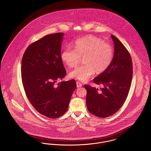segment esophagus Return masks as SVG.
Segmentation results:
<instances>
[{"instance_id":"1","label":"esophagus","mask_w":151,"mask_h":151,"mask_svg":"<svg viewBox=\"0 0 151 151\" xmlns=\"http://www.w3.org/2000/svg\"><path fill=\"white\" fill-rule=\"evenodd\" d=\"M76 86H77V88H80L81 87H82V84L79 81H77L76 82Z\"/></svg>"}]
</instances>
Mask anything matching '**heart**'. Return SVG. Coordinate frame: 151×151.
<instances>
[{"label":"heart","instance_id":"1","mask_svg":"<svg viewBox=\"0 0 151 151\" xmlns=\"http://www.w3.org/2000/svg\"><path fill=\"white\" fill-rule=\"evenodd\" d=\"M63 62L68 67L76 66L83 58V65L75 68L70 73L71 78L85 81L96 72L99 73L108 68L114 58L112 47L94 36H87L76 40L74 49L65 47L60 54Z\"/></svg>","mask_w":151,"mask_h":151}]
</instances>
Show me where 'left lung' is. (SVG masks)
Listing matches in <instances>:
<instances>
[{
    "label": "left lung",
    "instance_id": "1",
    "mask_svg": "<svg viewBox=\"0 0 151 151\" xmlns=\"http://www.w3.org/2000/svg\"><path fill=\"white\" fill-rule=\"evenodd\" d=\"M114 43L112 62L106 71L93 79L100 89L85 85L87 107L93 115L104 118L115 114L127 98L132 78L131 56L123 43L111 35Z\"/></svg>",
    "mask_w": 151,
    "mask_h": 151
}]
</instances>
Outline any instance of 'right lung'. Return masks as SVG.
<instances>
[{
    "instance_id": "right-lung-1",
    "label": "right lung",
    "mask_w": 151,
    "mask_h": 151,
    "mask_svg": "<svg viewBox=\"0 0 151 151\" xmlns=\"http://www.w3.org/2000/svg\"><path fill=\"white\" fill-rule=\"evenodd\" d=\"M64 35L45 36L27 47L22 60V79L27 98L37 111L52 119L67 111L76 88L75 80L56 85L67 73L60 58Z\"/></svg>"
}]
</instances>
